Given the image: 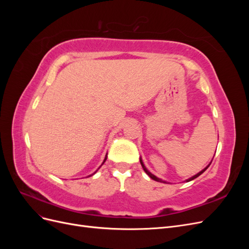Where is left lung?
Returning <instances> with one entry per match:
<instances>
[{
    "label": "left lung",
    "instance_id": "8db88e82",
    "mask_svg": "<svg viewBox=\"0 0 249 249\" xmlns=\"http://www.w3.org/2000/svg\"><path fill=\"white\" fill-rule=\"evenodd\" d=\"M140 163H141V165H142V168H143V170H144V171H145V173H146V175H147V176H148V177H149L150 178H153L154 180H157V182H163V183H165V182H164V180H162V179H161V178H157L156 176H154V175H153V173H152V172H149V171L147 170V168L145 167V165H144V164H143V161H142V159H141V158H140ZM210 164H211V163H210ZM210 164L208 165V166H207V167H206L205 169H202L201 171H199L198 173H196V175H195V176H193V177L189 178H188V179H186V182H190V180H192V179H194V178H196L197 177H199V176L201 175V173H202V172H205V171H206V169H207V168H208V167L210 166Z\"/></svg>",
    "mask_w": 249,
    "mask_h": 249
}]
</instances>
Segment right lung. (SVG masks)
<instances>
[{
    "label": "right lung",
    "mask_w": 249,
    "mask_h": 249,
    "mask_svg": "<svg viewBox=\"0 0 249 249\" xmlns=\"http://www.w3.org/2000/svg\"><path fill=\"white\" fill-rule=\"evenodd\" d=\"M106 160H107V155H106V157H105V159H104V162H103V164H104L105 162H106ZM103 164H102V165H103ZM102 165H101V166H102ZM101 166H100V167H101ZM100 167H99V168H100ZM96 171H97V170H96ZM96 171H95V172H96ZM95 172H94V173H95ZM94 173H92V175H94ZM92 175H90V176H88V177H91Z\"/></svg>",
    "instance_id": "right-lung-1"
}]
</instances>
